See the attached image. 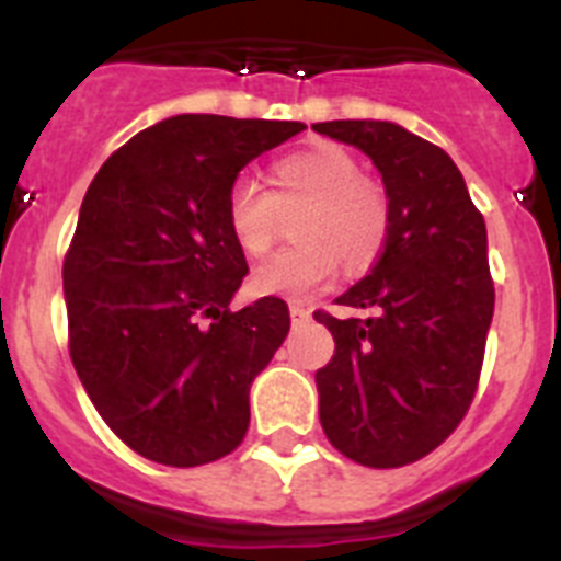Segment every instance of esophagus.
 I'll return each instance as SVG.
<instances>
[{
	"label": "esophagus",
	"instance_id": "1",
	"mask_svg": "<svg viewBox=\"0 0 561 561\" xmlns=\"http://www.w3.org/2000/svg\"><path fill=\"white\" fill-rule=\"evenodd\" d=\"M289 314H291V325H297V323H304L306 317H309V309H306V306H300V304H291Z\"/></svg>",
	"mask_w": 561,
	"mask_h": 561
}]
</instances>
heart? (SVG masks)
<instances>
[{"instance_id":"1","label":"heart","mask_w":561,"mask_h":561,"mask_svg":"<svg viewBox=\"0 0 561 561\" xmlns=\"http://www.w3.org/2000/svg\"><path fill=\"white\" fill-rule=\"evenodd\" d=\"M272 193L241 180L225 205L227 232L244 255L272 247L280 213L304 205L291 225L297 244L266 257L250 275L261 297H306L331 280L336 266L359 275L379 261L390 236V199L379 182L359 176V162L340 146L286 153L270 168Z\"/></svg>"}]
</instances>
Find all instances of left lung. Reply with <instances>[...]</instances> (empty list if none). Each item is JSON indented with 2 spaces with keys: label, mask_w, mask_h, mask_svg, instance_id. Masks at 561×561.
I'll list each match as a JSON object with an SVG mask.
<instances>
[{
  "label": "left lung",
  "mask_w": 561,
  "mask_h": 561,
  "mask_svg": "<svg viewBox=\"0 0 561 561\" xmlns=\"http://www.w3.org/2000/svg\"><path fill=\"white\" fill-rule=\"evenodd\" d=\"M359 148L381 173L390 236L340 306L314 311L334 356L314 374L320 424L345 458L370 469L413 463L449 438L474 399L494 314L485 221L444 148L388 121L314 123Z\"/></svg>",
  "instance_id": "obj_1"
}]
</instances>
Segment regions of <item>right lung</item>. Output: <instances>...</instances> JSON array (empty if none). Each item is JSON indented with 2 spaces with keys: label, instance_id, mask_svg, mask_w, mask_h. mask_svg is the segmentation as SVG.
Returning <instances> with one entry per match:
<instances>
[{
  "label": "right lung",
  "instance_id": "add662e5",
  "mask_svg": "<svg viewBox=\"0 0 561 561\" xmlns=\"http://www.w3.org/2000/svg\"><path fill=\"white\" fill-rule=\"evenodd\" d=\"M291 121L176 114L103 162L64 261L69 356L101 419L142 458L202 466L250 427V385L289 334L261 297L230 311L247 270L227 193Z\"/></svg>",
  "mask_w": 561,
  "mask_h": 561
}]
</instances>
